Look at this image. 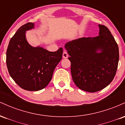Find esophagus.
I'll return each mask as SVG.
<instances>
[{
    "label": "esophagus",
    "instance_id": "34e87169",
    "mask_svg": "<svg viewBox=\"0 0 125 125\" xmlns=\"http://www.w3.org/2000/svg\"><path fill=\"white\" fill-rule=\"evenodd\" d=\"M68 58V54L65 51H64L63 53V58L64 59H66Z\"/></svg>",
    "mask_w": 125,
    "mask_h": 125
}]
</instances>
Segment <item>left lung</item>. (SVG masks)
<instances>
[{
  "instance_id": "8db88e82",
  "label": "left lung",
  "mask_w": 125,
  "mask_h": 125,
  "mask_svg": "<svg viewBox=\"0 0 125 125\" xmlns=\"http://www.w3.org/2000/svg\"><path fill=\"white\" fill-rule=\"evenodd\" d=\"M99 36L82 38L66 43L71 74L81 90L96 92L113 81L118 65L119 48L109 30L99 25Z\"/></svg>"
}]
</instances>
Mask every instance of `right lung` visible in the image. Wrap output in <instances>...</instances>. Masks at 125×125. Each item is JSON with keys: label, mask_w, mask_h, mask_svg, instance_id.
Instances as JSON below:
<instances>
[{"label": "right lung", "mask_w": 125, "mask_h": 125, "mask_svg": "<svg viewBox=\"0 0 125 125\" xmlns=\"http://www.w3.org/2000/svg\"><path fill=\"white\" fill-rule=\"evenodd\" d=\"M34 28V23L21 26L10 41L6 52L10 75L21 88L29 91H38L48 85L63 54L62 48L49 52L40 46L34 47L29 43L26 31Z\"/></svg>", "instance_id": "add662e5"}]
</instances>
